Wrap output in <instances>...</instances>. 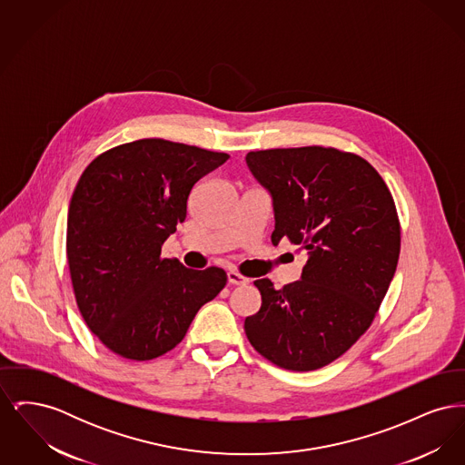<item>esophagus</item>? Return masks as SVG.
Masks as SVG:
<instances>
[{"label": "esophagus", "instance_id": "esophagus-1", "mask_svg": "<svg viewBox=\"0 0 465 465\" xmlns=\"http://www.w3.org/2000/svg\"><path fill=\"white\" fill-rule=\"evenodd\" d=\"M228 282H230L232 286H245V284H249V279L243 277V275H241V273L235 272V270H230V272H228Z\"/></svg>", "mask_w": 465, "mask_h": 465}]
</instances>
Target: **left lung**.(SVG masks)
<instances>
[{
    "mask_svg": "<svg viewBox=\"0 0 465 465\" xmlns=\"http://www.w3.org/2000/svg\"><path fill=\"white\" fill-rule=\"evenodd\" d=\"M245 163L272 197V243L288 237L307 263L282 289L254 281L262 309L243 330L270 362L319 370L371 326L391 286L401 249L394 199L364 158L334 148L249 152Z\"/></svg>",
    "mask_w": 465,
    "mask_h": 465,
    "instance_id": "left-lung-1",
    "label": "left lung"
}]
</instances>
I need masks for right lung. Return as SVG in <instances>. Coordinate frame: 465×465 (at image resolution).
<instances>
[{
    "label": "right lung",
    "mask_w": 465,
    "mask_h": 465,
    "mask_svg": "<svg viewBox=\"0 0 465 465\" xmlns=\"http://www.w3.org/2000/svg\"><path fill=\"white\" fill-rule=\"evenodd\" d=\"M228 160L165 139H139L94 158L67 213L66 252L76 303L111 352L150 361L173 351L200 307L226 286L218 266L162 258L186 218L200 177Z\"/></svg>",
    "instance_id": "1"
}]
</instances>
